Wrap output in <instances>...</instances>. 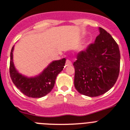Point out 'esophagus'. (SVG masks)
I'll use <instances>...</instances> for the list:
<instances>
[{"label":"esophagus","mask_w":130,"mask_h":130,"mask_svg":"<svg viewBox=\"0 0 130 130\" xmlns=\"http://www.w3.org/2000/svg\"><path fill=\"white\" fill-rule=\"evenodd\" d=\"M71 65H72L71 61L69 59H67V61H66V66H71Z\"/></svg>","instance_id":"obj_1"}]
</instances>
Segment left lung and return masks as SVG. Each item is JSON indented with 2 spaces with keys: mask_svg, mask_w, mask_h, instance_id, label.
<instances>
[{
  "mask_svg": "<svg viewBox=\"0 0 130 130\" xmlns=\"http://www.w3.org/2000/svg\"><path fill=\"white\" fill-rule=\"evenodd\" d=\"M100 32L95 43L78 53L73 63L75 87L81 94L89 97H97L108 91L120 73L118 45L105 29L100 27Z\"/></svg>",
  "mask_w": 130,
  "mask_h": 130,
  "instance_id": "obj_1",
  "label": "left lung"
}]
</instances>
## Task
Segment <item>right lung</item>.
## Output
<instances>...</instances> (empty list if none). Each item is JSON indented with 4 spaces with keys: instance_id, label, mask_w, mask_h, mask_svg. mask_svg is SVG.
Returning <instances> with one entry per match:
<instances>
[{
    "instance_id": "add662e5",
    "label": "right lung",
    "mask_w": 130,
    "mask_h": 130,
    "mask_svg": "<svg viewBox=\"0 0 130 130\" xmlns=\"http://www.w3.org/2000/svg\"><path fill=\"white\" fill-rule=\"evenodd\" d=\"M13 49L14 47L10 52L9 72L10 78L16 87L29 98H39L48 94L54 87L57 75L64 68L65 58L53 61L39 75L28 78L19 73L16 70L12 61Z\"/></svg>"
}]
</instances>
